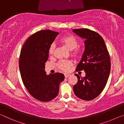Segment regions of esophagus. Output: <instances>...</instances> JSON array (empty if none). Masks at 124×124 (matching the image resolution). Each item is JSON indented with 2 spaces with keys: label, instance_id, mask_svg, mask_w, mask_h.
I'll list each match as a JSON object with an SVG mask.
<instances>
[{
  "label": "esophagus",
  "instance_id": "obj_1",
  "mask_svg": "<svg viewBox=\"0 0 124 124\" xmlns=\"http://www.w3.org/2000/svg\"><path fill=\"white\" fill-rule=\"evenodd\" d=\"M64 75H65V78H67L69 77H70V74H65Z\"/></svg>",
  "mask_w": 124,
  "mask_h": 124
}]
</instances>
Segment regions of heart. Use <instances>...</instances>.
<instances>
[{
  "instance_id": "obj_1",
  "label": "heart",
  "mask_w": 124,
  "mask_h": 124,
  "mask_svg": "<svg viewBox=\"0 0 124 124\" xmlns=\"http://www.w3.org/2000/svg\"><path fill=\"white\" fill-rule=\"evenodd\" d=\"M59 42L61 44L64 45L70 51L73 50L72 55L75 58H80L83 54V50L79 47H77L78 41L77 38L71 35H66L60 39ZM55 50V45L54 44L50 45L49 49V55L53 54ZM72 62L70 61L63 60L59 62L58 66L60 69L63 71H68L71 66Z\"/></svg>"
}]
</instances>
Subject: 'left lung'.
<instances>
[{
    "label": "left lung",
    "mask_w": 124,
    "mask_h": 124,
    "mask_svg": "<svg viewBox=\"0 0 124 124\" xmlns=\"http://www.w3.org/2000/svg\"><path fill=\"white\" fill-rule=\"evenodd\" d=\"M73 31L85 40V49L76 70H84L85 77L78 78L73 90L78 98L89 101L96 98L107 83L111 68L110 56L104 39L87 29H76Z\"/></svg>",
    "instance_id": "obj_1"
}]
</instances>
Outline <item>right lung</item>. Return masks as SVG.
Here are the masks:
<instances>
[{"label":"right lung","instance_id":"1","mask_svg":"<svg viewBox=\"0 0 124 124\" xmlns=\"http://www.w3.org/2000/svg\"><path fill=\"white\" fill-rule=\"evenodd\" d=\"M58 34L50 30L38 31L26 40L20 52L19 66L24 86L32 96L43 102L56 98L65 78L63 74L47 75L45 71L49 47Z\"/></svg>","mask_w":124,"mask_h":124}]
</instances>
